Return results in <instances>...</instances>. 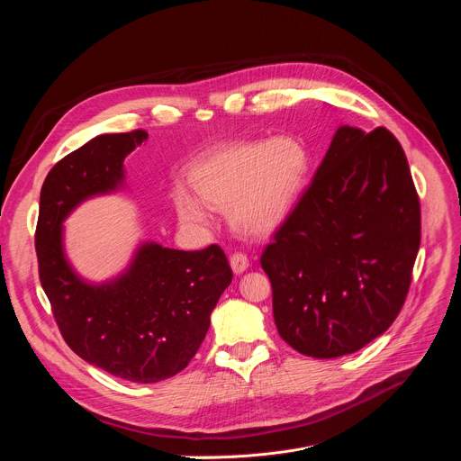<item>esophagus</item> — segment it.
<instances>
[{"label":"esophagus","instance_id":"obj_1","mask_svg":"<svg viewBox=\"0 0 461 461\" xmlns=\"http://www.w3.org/2000/svg\"><path fill=\"white\" fill-rule=\"evenodd\" d=\"M230 265H231V268H233L235 274H242V272H246L248 267H249V258L246 257V253L237 251V253H233V255L230 257Z\"/></svg>","mask_w":461,"mask_h":461}]
</instances>
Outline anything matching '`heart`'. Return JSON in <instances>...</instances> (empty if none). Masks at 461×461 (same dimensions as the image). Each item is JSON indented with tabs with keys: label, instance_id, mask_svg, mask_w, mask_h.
Here are the masks:
<instances>
[{
	"label": "heart",
	"instance_id": "b5f03b06",
	"mask_svg": "<svg viewBox=\"0 0 461 461\" xmlns=\"http://www.w3.org/2000/svg\"><path fill=\"white\" fill-rule=\"evenodd\" d=\"M308 173L310 153L297 137L230 142L189 169L196 194L178 187L175 208L185 224H206L208 206L230 208V222L239 233L267 237L295 208Z\"/></svg>",
	"mask_w": 461,
	"mask_h": 461
}]
</instances>
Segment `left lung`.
<instances>
[{
	"instance_id": "1",
	"label": "left lung",
	"mask_w": 461,
	"mask_h": 461,
	"mask_svg": "<svg viewBox=\"0 0 461 461\" xmlns=\"http://www.w3.org/2000/svg\"><path fill=\"white\" fill-rule=\"evenodd\" d=\"M420 240V196L398 139L386 127H339L260 255L279 336L317 359L368 345L405 304Z\"/></svg>"
}]
</instances>
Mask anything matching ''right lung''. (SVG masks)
<instances>
[{
  "instance_id": "right-lung-1",
  "label": "right lung",
  "mask_w": 461,
  "mask_h": 461,
  "mask_svg": "<svg viewBox=\"0 0 461 461\" xmlns=\"http://www.w3.org/2000/svg\"><path fill=\"white\" fill-rule=\"evenodd\" d=\"M144 140V129L100 135L56 162L41 185L34 242L40 283L63 341L116 377L157 383L184 370L201 348L233 279L224 249L146 244L127 274L102 286L77 277L61 249V221L87 196L114 189L125 157Z\"/></svg>"
}]
</instances>
